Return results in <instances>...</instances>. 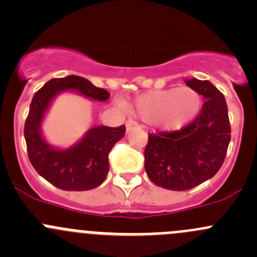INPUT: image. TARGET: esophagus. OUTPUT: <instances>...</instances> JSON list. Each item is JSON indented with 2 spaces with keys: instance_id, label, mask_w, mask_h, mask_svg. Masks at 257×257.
<instances>
[{
  "instance_id": "esophagus-1",
  "label": "esophagus",
  "mask_w": 257,
  "mask_h": 257,
  "mask_svg": "<svg viewBox=\"0 0 257 257\" xmlns=\"http://www.w3.org/2000/svg\"><path fill=\"white\" fill-rule=\"evenodd\" d=\"M137 125H138V124H137L136 121L131 120V119H129V120H126V123H125V129H126V133H129V132H132V131H133L134 128H137Z\"/></svg>"
}]
</instances>
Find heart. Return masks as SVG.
I'll return each instance as SVG.
<instances>
[{
	"mask_svg": "<svg viewBox=\"0 0 257 257\" xmlns=\"http://www.w3.org/2000/svg\"><path fill=\"white\" fill-rule=\"evenodd\" d=\"M203 100L190 87L168 88L136 98L131 110L145 121H154L162 131L175 132L190 124L200 113Z\"/></svg>",
	"mask_w": 257,
	"mask_h": 257,
	"instance_id": "obj_1",
	"label": "heart"
}]
</instances>
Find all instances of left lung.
Segmentation results:
<instances>
[{
  "instance_id": "8db88e82",
  "label": "left lung",
  "mask_w": 257,
  "mask_h": 257,
  "mask_svg": "<svg viewBox=\"0 0 257 257\" xmlns=\"http://www.w3.org/2000/svg\"><path fill=\"white\" fill-rule=\"evenodd\" d=\"M186 85L205 103L193 123L173 133L149 134L144 168L150 180L168 190L184 191L219 172L231 138L225 97L209 80L193 78Z\"/></svg>"
}]
</instances>
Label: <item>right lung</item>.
Listing matches in <instances>:
<instances>
[{
  "instance_id": "add662e5",
  "label": "right lung",
  "mask_w": 257,
  "mask_h": 257,
  "mask_svg": "<svg viewBox=\"0 0 257 257\" xmlns=\"http://www.w3.org/2000/svg\"><path fill=\"white\" fill-rule=\"evenodd\" d=\"M74 92L88 99L105 102L109 93L78 76L48 80L35 95L25 124L28 158L36 172L52 185L68 191H84L99 186L109 172L108 155L125 134V126L95 125L68 148L53 147L43 136L42 123L52 103L61 93Z\"/></svg>"
}]
</instances>
